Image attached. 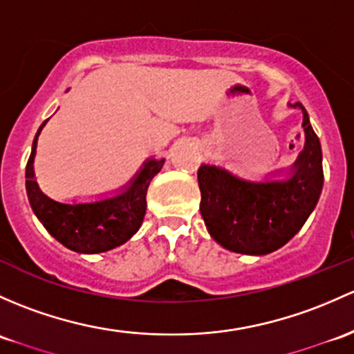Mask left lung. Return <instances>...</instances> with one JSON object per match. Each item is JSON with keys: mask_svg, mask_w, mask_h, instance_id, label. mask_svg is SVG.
I'll return each instance as SVG.
<instances>
[{"mask_svg": "<svg viewBox=\"0 0 354 354\" xmlns=\"http://www.w3.org/2000/svg\"><path fill=\"white\" fill-rule=\"evenodd\" d=\"M304 111L305 147L283 181L254 183L232 176L217 166L202 165L200 212L218 244L243 254H268L288 243L319 202L324 183L317 133Z\"/></svg>", "mask_w": 354, "mask_h": 354, "instance_id": "left-lung-1", "label": "left lung"}]
</instances>
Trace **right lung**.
Returning <instances> with one entry per match:
<instances>
[{
	"label": "right lung",
	"mask_w": 354,
	"mask_h": 354,
	"mask_svg": "<svg viewBox=\"0 0 354 354\" xmlns=\"http://www.w3.org/2000/svg\"><path fill=\"white\" fill-rule=\"evenodd\" d=\"M46 122L40 125L33 139L32 154L25 171L28 202L39 221L59 243L76 252L95 254L127 243L142 224L146 215L149 183L161 171L165 159L159 161L152 159L146 162L144 169L137 174L127 192L115 198L95 203H76V205L55 202L40 192L33 178L37 137Z\"/></svg>",
	"instance_id": "1"
}]
</instances>
